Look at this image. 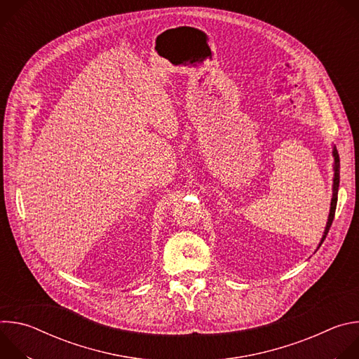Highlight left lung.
<instances>
[{"instance_id":"obj_1","label":"left lung","mask_w":359,"mask_h":359,"mask_svg":"<svg viewBox=\"0 0 359 359\" xmlns=\"http://www.w3.org/2000/svg\"><path fill=\"white\" fill-rule=\"evenodd\" d=\"M334 161H335V163H334V170H335V173H334V189H332V200H331V210H330V217H328V223H327V227H325V233H324V236H323V240H321V244H323V241L325 240V237H327V234H328V231H330V227H331V224H332V222H334V216H335V209H337V200H338V186H339V155H338V151H337V149L334 147ZM320 244V245H321Z\"/></svg>"}]
</instances>
